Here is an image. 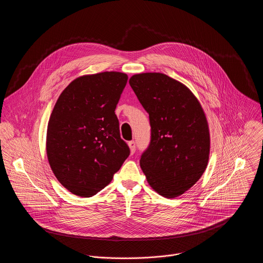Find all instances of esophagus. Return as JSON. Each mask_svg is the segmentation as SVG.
Listing matches in <instances>:
<instances>
[{
    "mask_svg": "<svg viewBox=\"0 0 263 263\" xmlns=\"http://www.w3.org/2000/svg\"><path fill=\"white\" fill-rule=\"evenodd\" d=\"M128 147H129V149H130V153L134 154V153L136 152V149H137V147H136V142H134V141L128 142Z\"/></svg>",
    "mask_w": 263,
    "mask_h": 263,
    "instance_id": "obj_1",
    "label": "esophagus"
}]
</instances>
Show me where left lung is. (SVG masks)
I'll use <instances>...</instances> for the list:
<instances>
[{
    "instance_id": "1",
    "label": "left lung",
    "mask_w": 263,
    "mask_h": 263,
    "mask_svg": "<svg viewBox=\"0 0 263 263\" xmlns=\"http://www.w3.org/2000/svg\"><path fill=\"white\" fill-rule=\"evenodd\" d=\"M129 85L150 118V144L141 156V168L155 191L167 198L177 197L206 168V117L187 87L167 75H134Z\"/></svg>"
}]
</instances>
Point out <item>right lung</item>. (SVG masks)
<instances>
[{"label": "right lung", "instance_id": "right-lung-1", "mask_svg": "<svg viewBox=\"0 0 263 263\" xmlns=\"http://www.w3.org/2000/svg\"><path fill=\"white\" fill-rule=\"evenodd\" d=\"M127 75L104 72L74 80L60 95L46 135L50 168L64 187L90 197L108 185L129 156L115 108Z\"/></svg>", "mask_w": 263, "mask_h": 263}]
</instances>
